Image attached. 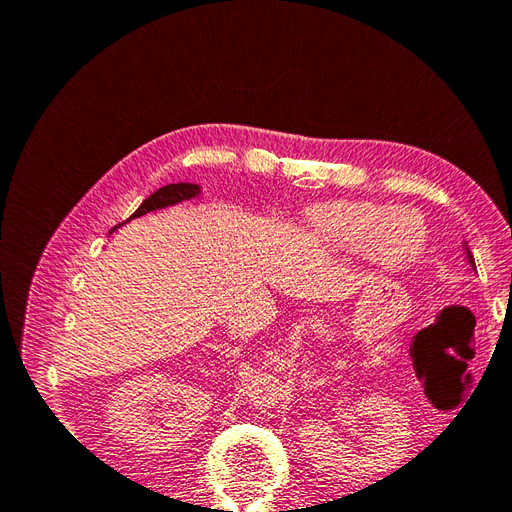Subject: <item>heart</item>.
<instances>
[{
  "mask_svg": "<svg viewBox=\"0 0 512 512\" xmlns=\"http://www.w3.org/2000/svg\"><path fill=\"white\" fill-rule=\"evenodd\" d=\"M316 243L342 256L367 258L382 271L401 273L423 258L429 226L416 209H395L371 200H337L309 215Z\"/></svg>",
  "mask_w": 512,
  "mask_h": 512,
  "instance_id": "obj_1",
  "label": "heart"
}]
</instances>
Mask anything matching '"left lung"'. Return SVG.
Here are the masks:
<instances>
[{
	"label": "left lung",
	"mask_w": 512,
	"mask_h": 512,
	"mask_svg": "<svg viewBox=\"0 0 512 512\" xmlns=\"http://www.w3.org/2000/svg\"><path fill=\"white\" fill-rule=\"evenodd\" d=\"M463 247H466V258H468V262H470V267L476 271V265H474V258H472V254H470V247L463 243Z\"/></svg>",
	"instance_id": "8db88e82"
}]
</instances>
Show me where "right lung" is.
Segmentation results:
<instances>
[{
  "instance_id": "obj_1",
  "label": "right lung",
  "mask_w": 512,
  "mask_h": 512,
  "mask_svg": "<svg viewBox=\"0 0 512 512\" xmlns=\"http://www.w3.org/2000/svg\"><path fill=\"white\" fill-rule=\"evenodd\" d=\"M198 194H200V185H196V183H168V185H164V188H160L158 192H153L149 198H145L141 207H138L130 215V220L141 218V215L151 213V211L173 207L177 203H183V200H192Z\"/></svg>"
}]
</instances>
